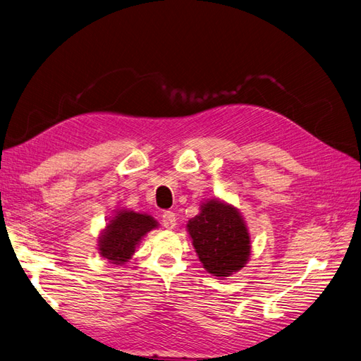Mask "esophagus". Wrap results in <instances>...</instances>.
<instances>
[{
  "label": "esophagus",
  "mask_w": 361,
  "mask_h": 361,
  "mask_svg": "<svg viewBox=\"0 0 361 361\" xmlns=\"http://www.w3.org/2000/svg\"><path fill=\"white\" fill-rule=\"evenodd\" d=\"M161 218H162L161 220L162 226L166 228H173L174 226H176V215H174L171 211H164Z\"/></svg>",
  "instance_id": "obj_1"
}]
</instances>
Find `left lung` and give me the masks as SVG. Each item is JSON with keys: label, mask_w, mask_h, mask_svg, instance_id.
Wrapping results in <instances>:
<instances>
[{"label": "left lung", "mask_w": 361, "mask_h": 361, "mask_svg": "<svg viewBox=\"0 0 361 361\" xmlns=\"http://www.w3.org/2000/svg\"><path fill=\"white\" fill-rule=\"evenodd\" d=\"M187 227L199 259L209 274L228 277L247 264L250 236L233 206L218 200L207 202Z\"/></svg>", "instance_id": "8db88e82"}]
</instances>
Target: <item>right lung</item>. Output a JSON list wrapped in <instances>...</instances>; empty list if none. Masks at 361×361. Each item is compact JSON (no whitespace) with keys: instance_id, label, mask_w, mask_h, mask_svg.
Returning a JSON list of instances; mask_svg holds the SVG:
<instances>
[{"instance_id":"right-lung-1","label":"right lung","mask_w":361,"mask_h":361,"mask_svg":"<svg viewBox=\"0 0 361 361\" xmlns=\"http://www.w3.org/2000/svg\"><path fill=\"white\" fill-rule=\"evenodd\" d=\"M157 227V221L147 214L120 211L108 223L99 239V251L113 264H123L134 255L137 244L147 232Z\"/></svg>"}]
</instances>
